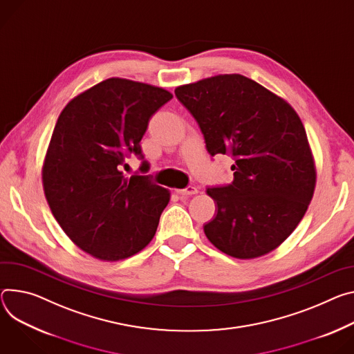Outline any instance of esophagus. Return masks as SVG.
<instances>
[{
	"label": "esophagus",
	"mask_w": 354,
	"mask_h": 354,
	"mask_svg": "<svg viewBox=\"0 0 354 354\" xmlns=\"http://www.w3.org/2000/svg\"><path fill=\"white\" fill-rule=\"evenodd\" d=\"M176 194L180 196H192V195L198 194V189L195 186H187L185 189H178Z\"/></svg>",
	"instance_id": "1"
}]
</instances>
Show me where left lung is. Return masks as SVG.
<instances>
[{
	"instance_id": "8db88e82",
	"label": "left lung",
	"mask_w": 354,
	"mask_h": 354,
	"mask_svg": "<svg viewBox=\"0 0 354 354\" xmlns=\"http://www.w3.org/2000/svg\"><path fill=\"white\" fill-rule=\"evenodd\" d=\"M198 121L212 156L234 159V179L207 187L216 217L209 241L234 259L268 254L291 234L312 201L316 168L306 131L283 99L241 75H218L175 88Z\"/></svg>"
}]
</instances>
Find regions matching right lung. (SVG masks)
I'll return each mask as SVG.
<instances>
[{
    "instance_id": "1",
    "label": "right lung",
    "mask_w": 354,
    "mask_h": 354,
    "mask_svg": "<svg viewBox=\"0 0 354 354\" xmlns=\"http://www.w3.org/2000/svg\"><path fill=\"white\" fill-rule=\"evenodd\" d=\"M171 99L162 87L111 77L76 95L57 118L42 168L45 196L62 230L94 259H128L155 236L169 190L149 175L125 178L121 167L133 153L144 159L149 118Z\"/></svg>"
}]
</instances>
